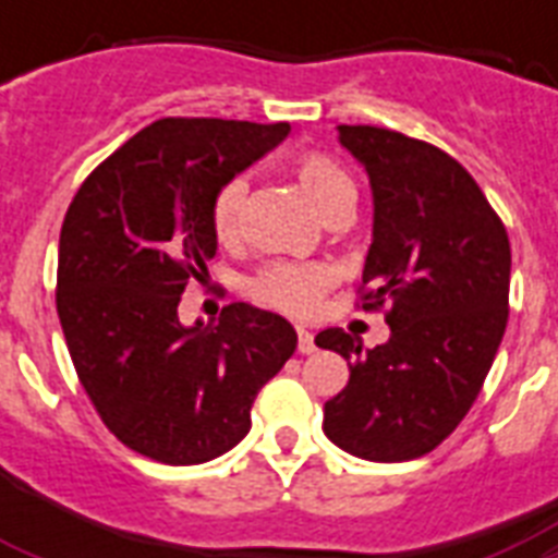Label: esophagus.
<instances>
[{"mask_svg": "<svg viewBox=\"0 0 558 558\" xmlns=\"http://www.w3.org/2000/svg\"><path fill=\"white\" fill-rule=\"evenodd\" d=\"M298 350L301 353H313L315 350V336L310 330H304V327H298Z\"/></svg>", "mask_w": 558, "mask_h": 558, "instance_id": "1", "label": "esophagus"}]
</instances>
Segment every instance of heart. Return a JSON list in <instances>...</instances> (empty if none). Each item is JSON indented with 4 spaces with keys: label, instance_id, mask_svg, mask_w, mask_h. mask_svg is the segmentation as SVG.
Masks as SVG:
<instances>
[{
    "label": "heart",
    "instance_id": "heart-1",
    "mask_svg": "<svg viewBox=\"0 0 558 558\" xmlns=\"http://www.w3.org/2000/svg\"><path fill=\"white\" fill-rule=\"evenodd\" d=\"M292 177L304 196L327 222L336 217H350L356 208V185L339 161L324 153H304L292 161ZM248 182L243 173L228 177L210 199V231L222 245H231L243 234V205ZM336 283L332 269L324 263L275 260L266 263L245 280V292L257 304L278 310L292 318H313L324 295Z\"/></svg>",
    "mask_w": 558,
    "mask_h": 558
}]
</instances>
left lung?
<instances>
[{"label":"left lung","instance_id":"8db88e82","mask_svg":"<svg viewBox=\"0 0 558 558\" xmlns=\"http://www.w3.org/2000/svg\"><path fill=\"white\" fill-rule=\"evenodd\" d=\"M373 187V243L359 306L381 313L388 344L362 350L341 327L315 344L348 359L324 405V434L376 463L437 449L477 399L510 315V236L449 153L385 126H339Z\"/></svg>","mask_w":558,"mask_h":558}]
</instances>
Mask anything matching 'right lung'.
Segmentation results:
<instances>
[{"instance_id":"1","label":"right lung","mask_w":558,"mask_h":558,"mask_svg":"<svg viewBox=\"0 0 558 558\" xmlns=\"http://www.w3.org/2000/svg\"><path fill=\"white\" fill-rule=\"evenodd\" d=\"M289 124L161 118L92 170L65 210L57 315L86 397L126 449L205 463L252 428V405L295 353L287 318L222 306L182 327L179 301L217 254L210 199Z\"/></svg>"}]
</instances>
